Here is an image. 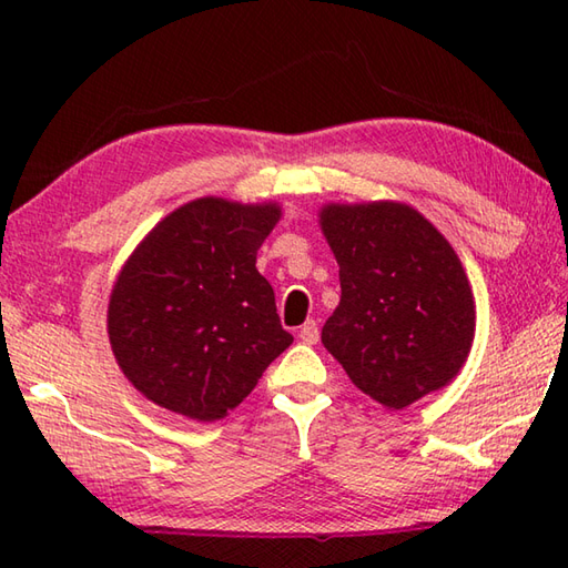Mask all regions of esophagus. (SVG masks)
<instances>
[{
	"instance_id": "esophagus-1",
	"label": "esophagus",
	"mask_w": 568,
	"mask_h": 568,
	"mask_svg": "<svg viewBox=\"0 0 568 568\" xmlns=\"http://www.w3.org/2000/svg\"><path fill=\"white\" fill-rule=\"evenodd\" d=\"M297 338H301L305 345H315V343H318V338H321L318 323L307 321V323L303 325V328H301V333H297Z\"/></svg>"
}]
</instances>
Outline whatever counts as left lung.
I'll use <instances>...</instances> for the list:
<instances>
[{
  "label": "left lung",
  "instance_id": "8db88e82",
  "mask_svg": "<svg viewBox=\"0 0 568 568\" xmlns=\"http://www.w3.org/2000/svg\"><path fill=\"white\" fill-rule=\"evenodd\" d=\"M321 227L341 267V303L321 338L355 386L400 410L454 381L476 311L448 240L400 203L328 205Z\"/></svg>",
  "mask_w": 568,
  "mask_h": 568
}]
</instances>
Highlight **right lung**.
I'll list each match as a JSON object with an SVG mask.
<instances>
[{
  "instance_id": "1",
  "label": "right lung",
  "mask_w": 568,
  "mask_h": 568,
  "mask_svg": "<svg viewBox=\"0 0 568 568\" xmlns=\"http://www.w3.org/2000/svg\"><path fill=\"white\" fill-rule=\"evenodd\" d=\"M281 207L200 197L152 227L110 295L112 353L142 396L192 420L227 416L293 343L257 250Z\"/></svg>"
}]
</instances>
